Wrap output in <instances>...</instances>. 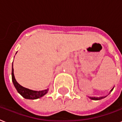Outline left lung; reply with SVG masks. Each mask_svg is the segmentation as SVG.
I'll return each mask as SVG.
<instances>
[{
  "instance_id": "obj_1",
  "label": "left lung",
  "mask_w": 122,
  "mask_h": 122,
  "mask_svg": "<svg viewBox=\"0 0 122 122\" xmlns=\"http://www.w3.org/2000/svg\"><path fill=\"white\" fill-rule=\"evenodd\" d=\"M113 90V88L112 90H110V92L112 91V90ZM107 97V96H105V97H88L89 98H90L91 100H102V99L104 98H105V97Z\"/></svg>"
}]
</instances>
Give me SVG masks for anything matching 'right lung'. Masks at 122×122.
Here are the masks:
<instances>
[{"mask_svg":"<svg viewBox=\"0 0 122 122\" xmlns=\"http://www.w3.org/2000/svg\"><path fill=\"white\" fill-rule=\"evenodd\" d=\"M12 80L13 84L14 85L15 88L17 90L19 93L25 99H29V100H36V99L39 98L45 95L48 92L49 89L42 90V91H34V90H29L28 88H24L21 85L17 82L14 74V68H13V63H12Z\"/></svg>","mask_w":122,"mask_h":122,"instance_id":"obj_1","label":"right lung"}]
</instances>
